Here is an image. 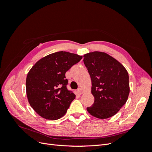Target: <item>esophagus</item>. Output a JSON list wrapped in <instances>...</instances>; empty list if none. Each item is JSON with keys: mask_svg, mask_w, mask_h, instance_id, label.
<instances>
[{"mask_svg": "<svg viewBox=\"0 0 152 152\" xmlns=\"http://www.w3.org/2000/svg\"><path fill=\"white\" fill-rule=\"evenodd\" d=\"M77 93L79 94H82V93H83V91H82V89L81 88H78V89H77Z\"/></svg>", "mask_w": 152, "mask_h": 152, "instance_id": "esophagus-1", "label": "esophagus"}]
</instances>
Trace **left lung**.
I'll list each match as a JSON object with an SVG mask.
<instances>
[{"label": "left lung", "instance_id": "left-lung-1", "mask_svg": "<svg viewBox=\"0 0 152 152\" xmlns=\"http://www.w3.org/2000/svg\"><path fill=\"white\" fill-rule=\"evenodd\" d=\"M84 63L90 75L93 104L87 108L96 118L104 119L115 115L126 104L129 94V75L124 66L104 53L86 54Z\"/></svg>", "mask_w": 152, "mask_h": 152}]
</instances>
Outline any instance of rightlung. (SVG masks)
<instances>
[{"mask_svg":"<svg viewBox=\"0 0 152 152\" xmlns=\"http://www.w3.org/2000/svg\"><path fill=\"white\" fill-rule=\"evenodd\" d=\"M82 56L65 51L54 53L37 62L26 77L28 102L40 116L57 120L65 115L75 95L67 89L66 72Z\"/></svg>","mask_w":152,"mask_h":152,"instance_id":"right-lung-1","label":"right lung"}]
</instances>
